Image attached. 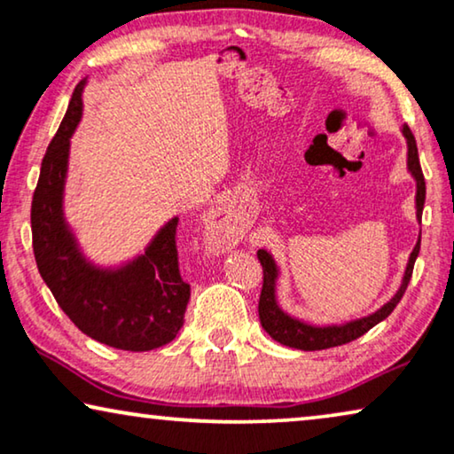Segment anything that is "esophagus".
I'll list each match as a JSON object with an SVG mask.
<instances>
[{"label":"esophagus","mask_w":454,"mask_h":454,"mask_svg":"<svg viewBox=\"0 0 454 454\" xmlns=\"http://www.w3.org/2000/svg\"><path fill=\"white\" fill-rule=\"evenodd\" d=\"M204 231H207V239L213 244L215 247H231L233 244H238L239 235H241V227L238 216L231 213V208L227 207H216L213 210H208L207 219H204Z\"/></svg>","instance_id":"1"}]
</instances>
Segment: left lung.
Instances as JSON below:
<instances>
[{"instance_id":"8db88e82","label":"left lung","mask_w":454,"mask_h":454,"mask_svg":"<svg viewBox=\"0 0 454 454\" xmlns=\"http://www.w3.org/2000/svg\"><path fill=\"white\" fill-rule=\"evenodd\" d=\"M403 136L407 138V167L409 171H411L415 184H418L415 208H418V219H421V210H424V202H426V179H424V173H421L418 145H415V138L409 126H403ZM419 244H421V238L418 239V244H415L411 256H409L405 277H403L401 287L393 295V300L384 303V306L380 309H376L374 314L365 316V318L347 322V325H333V326H312L308 325V322L291 318L289 314H285L283 309L278 308L277 295H275L278 269L269 252L258 250V260L260 264H262V272H264L262 294H260V301H258L260 325H262L264 331L269 333L272 339L278 340L281 345L294 347V349H301V351H320V349H331V347L351 343V340L362 337V334L368 333L372 326H376L378 322L387 318V316L396 308V303L401 301L409 281H411L415 258H418L419 254Z\"/></svg>"}]
</instances>
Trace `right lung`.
<instances>
[{"instance_id":"add662e5","label":"right lung","mask_w":454,"mask_h":454,"mask_svg":"<svg viewBox=\"0 0 454 454\" xmlns=\"http://www.w3.org/2000/svg\"><path fill=\"white\" fill-rule=\"evenodd\" d=\"M84 80L74 89L58 134L47 146L30 207L39 272L67 318L90 339L123 351H151L184 326L190 285L179 275L177 216L146 252L117 270L97 269L82 256L64 219L70 136L82 115Z\"/></svg>"}]
</instances>
